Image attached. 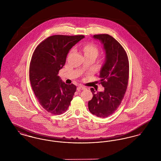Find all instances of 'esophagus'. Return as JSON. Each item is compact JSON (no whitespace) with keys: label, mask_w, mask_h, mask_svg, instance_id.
Listing matches in <instances>:
<instances>
[{"label":"esophagus","mask_w":161,"mask_h":161,"mask_svg":"<svg viewBox=\"0 0 161 161\" xmlns=\"http://www.w3.org/2000/svg\"><path fill=\"white\" fill-rule=\"evenodd\" d=\"M86 89V87H84V86H78V87H77V91H81V90H84Z\"/></svg>","instance_id":"esophagus-1"}]
</instances>
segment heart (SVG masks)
I'll use <instances>...</instances> for the list:
<instances>
[{"label":"heart","mask_w":161,"mask_h":161,"mask_svg":"<svg viewBox=\"0 0 161 161\" xmlns=\"http://www.w3.org/2000/svg\"><path fill=\"white\" fill-rule=\"evenodd\" d=\"M83 50L84 52V55H94L97 56L98 54V49L97 46L91 43L85 45Z\"/></svg>","instance_id":"obj_1"}]
</instances>
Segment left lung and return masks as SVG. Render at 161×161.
Listing matches in <instances>:
<instances>
[{
  "label": "left lung",
  "instance_id": "1",
  "mask_svg": "<svg viewBox=\"0 0 161 161\" xmlns=\"http://www.w3.org/2000/svg\"><path fill=\"white\" fill-rule=\"evenodd\" d=\"M99 40L105 52V61L100 70V81L103 92H95L91 88L93 98L88 102L90 112L100 118H106L115 112L120 105L128 85L129 64L123 46L108 34L94 35Z\"/></svg>",
  "mask_w": 161,
  "mask_h": 161
}]
</instances>
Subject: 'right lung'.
Listing matches in <instances>:
<instances>
[{
    "instance_id": "1",
    "label": "right lung",
    "mask_w": 161,
    "mask_h": 161,
    "mask_svg": "<svg viewBox=\"0 0 161 161\" xmlns=\"http://www.w3.org/2000/svg\"><path fill=\"white\" fill-rule=\"evenodd\" d=\"M84 37L82 35L50 36L37 46L32 56V89L40 105L53 115H60L68 110L77 90L74 84H65L58 74L70 49Z\"/></svg>"
}]
</instances>
